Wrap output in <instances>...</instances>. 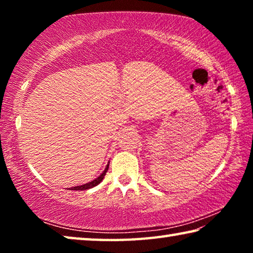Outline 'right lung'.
Masks as SVG:
<instances>
[{
  "label": "right lung",
  "instance_id": "1",
  "mask_svg": "<svg viewBox=\"0 0 253 253\" xmlns=\"http://www.w3.org/2000/svg\"><path fill=\"white\" fill-rule=\"evenodd\" d=\"M108 168H109V163H108V164H107V166H106V169H105L104 172H102L97 178L93 179V181L89 182V183H85V184H84V185H79V186L71 187L70 190H72V191H84V190H89V188H92V187L97 186L98 184H99V183L102 181V179H104L105 175H106V173H107V170H108ZM68 190H69V188H68Z\"/></svg>",
  "mask_w": 253,
  "mask_h": 253
}]
</instances>
